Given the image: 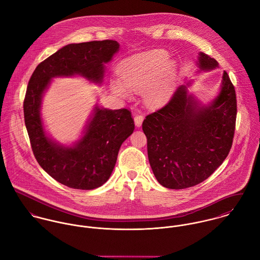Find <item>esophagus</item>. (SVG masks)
<instances>
[{
  "instance_id": "1",
  "label": "esophagus",
  "mask_w": 260,
  "mask_h": 260,
  "mask_svg": "<svg viewBox=\"0 0 260 260\" xmlns=\"http://www.w3.org/2000/svg\"><path fill=\"white\" fill-rule=\"evenodd\" d=\"M143 120H144V116L143 114H138L135 116V124L137 127H140L143 123Z\"/></svg>"
}]
</instances>
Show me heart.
<instances>
[{
    "label": "heart",
    "mask_w": 260,
    "mask_h": 260,
    "mask_svg": "<svg viewBox=\"0 0 260 260\" xmlns=\"http://www.w3.org/2000/svg\"><path fill=\"white\" fill-rule=\"evenodd\" d=\"M168 59L164 51H150L133 55L122 60L117 67L118 82L111 84L112 91L123 100L131 98V92H142L149 104L168 102L174 92L175 69L172 64H165Z\"/></svg>",
    "instance_id": "heart-1"
}]
</instances>
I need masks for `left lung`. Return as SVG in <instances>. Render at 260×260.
<instances>
[{
    "label": "left lung",
    "instance_id": "8db88e82",
    "mask_svg": "<svg viewBox=\"0 0 260 260\" xmlns=\"http://www.w3.org/2000/svg\"><path fill=\"white\" fill-rule=\"evenodd\" d=\"M196 65L197 73L219 68L203 52ZM190 84L179 86L171 101L143 122L151 168L157 182L169 189H186L205 181L228 156L233 142L237 104L227 72L207 104L189 93Z\"/></svg>",
    "mask_w": 260,
    "mask_h": 260
}]
</instances>
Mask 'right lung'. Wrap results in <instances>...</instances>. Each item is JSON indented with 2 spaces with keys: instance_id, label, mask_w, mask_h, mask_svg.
Wrapping results in <instances>:
<instances>
[{
  "instance_id": "add662e5",
  "label": "right lung",
  "mask_w": 260,
  "mask_h": 260,
  "mask_svg": "<svg viewBox=\"0 0 260 260\" xmlns=\"http://www.w3.org/2000/svg\"><path fill=\"white\" fill-rule=\"evenodd\" d=\"M113 40L68 44L34 70L24 100L25 124L32 151L42 169L57 182L79 190H93L109 179L122 143L135 129L131 111L95 105L82 136L72 145L54 140L41 116L42 100L55 77L81 76L101 84L105 64L118 52Z\"/></svg>"
}]
</instances>
